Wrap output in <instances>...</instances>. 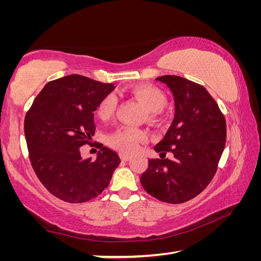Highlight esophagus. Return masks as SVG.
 Wrapping results in <instances>:
<instances>
[{
	"instance_id": "obj_1",
	"label": "esophagus",
	"mask_w": 261,
	"mask_h": 261,
	"mask_svg": "<svg viewBox=\"0 0 261 261\" xmlns=\"http://www.w3.org/2000/svg\"><path fill=\"white\" fill-rule=\"evenodd\" d=\"M120 156L122 159V161H129L130 160V155H127L126 153H120Z\"/></svg>"
}]
</instances>
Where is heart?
Masks as SVG:
<instances>
[{
    "label": "heart",
    "instance_id": "1",
    "mask_svg": "<svg viewBox=\"0 0 261 261\" xmlns=\"http://www.w3.org/2000/svg\"><path fill=\"white\" fill-rule=\"evenodd\" d=\"M127 93L134 96L148 110V118L158 121L161 117V110L166 107L167 96L160 88L148 84H138L130 87ZM117 107V99L113 94L106 95L99 103L96 114L101 120H109ZM147 134L144 130L124 126L110 136L109 143L124 153H134L138 149L141 141L146 140Z\"/></svg>",
    "mask_w": 261,
    "mask_h": 261
}]
</instances>
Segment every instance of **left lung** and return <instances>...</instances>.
<instances>
[{"label":"left lung","instance_id":"obj_1","mask_svg":"<svg viewBox=\"0 0 261 261\" xmlns=\"http://www.w3.org/2000/svg\"><path fill=\"white\" fill-rule=\"evenodd\" d=\"M175 100V117L154 149L173 159H149L140 183L148 194L168 204H182L206 189L226 146L227 124L204 86L178 76H161Z\"/></svg>","mask_w":261,"mask_h":261}]
</instances>
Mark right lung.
I'll use <instances>...</instances> for the list:
<instances>
[{
	"label": "right lung",
	"instance_id": "obj_1",
	"mask_svg": "<svg viewBox=\"0 0 261 261\" xmlns=\"http://www.w3.org/2000/svg\"><path fill=\"white\" fill-rule=\"evenodd\" d=\"M114 84L70 74L47 83L24 121L29 158L35 175L53 196L81 204L108 187L120 156L100 146L95 160L81 156L94 136V110Z\"/></svg>",
	"mask_w": 261,
	"mask_h": 261
}]
</instances>
